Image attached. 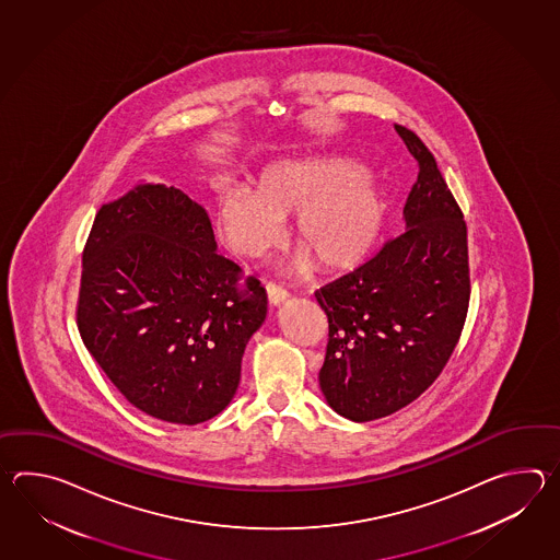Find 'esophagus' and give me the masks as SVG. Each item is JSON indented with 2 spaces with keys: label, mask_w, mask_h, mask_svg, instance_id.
Here are the masks:
<instances>
[{
  "label": "esophagus",
  "mask_w": 560,
  "mask_h": 560,
  "mask_svg": "<svg viewBox=\"0 0 560 560\" xmlns=\"http://www.w3.org/2000/svg\"><path fill=\"white\" fill-rule=\"evenodd\" d=\"M266 294H268V302L272 306H280V304H284L285 300H288V292H285L284 288H280V285L266 284Z\"/></svg>",
  "instance_id": "obj_1"
}]
</instances>
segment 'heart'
Instances as JSON below:
<instances>
[{"instance_id":"heart-1","label":"heart","mask_w":560,"mask_h":560,"mask_svg":"<svg viewBox=\"0 0 560 560\" xmlns=\"http://www.w3.org/2000/svg\"><path fill=\"white\" fill-rule=\"evenodd\" d=\"M292 214V238L302 248L294 266L314 260L324 272H345L372 250L384 202L369 174L338 155L276 160L256 174L252 190L232 186L215 198V230L240 258L275 250Z\"/></svg>"}]
</instances>
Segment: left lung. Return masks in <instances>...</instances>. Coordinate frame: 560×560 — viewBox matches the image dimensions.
Segmentation results:
<instances>
[{
	"mask_svg": "<svg viewBox=\"0 0 560 560\" xmlns=\"http://www.w3.org/2000/svg\"><path fill=\"white\" fill-rule=\"evenodd\" d=\"M394 130L420 167L406 200V232L316 290L328 316L322 394L354 422L393 415L441 376L470 300L463 212L429 148L405 126Z\"/></svg>",
	"mask_w": 560,
	"mask_h": 560,
	"instance_id": "left-lung-1",
	"label": "left lung"
}]
</instances>
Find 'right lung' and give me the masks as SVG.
Instances as JSON below:
<instances>
[{"label":"right lung","instance_id":"add662e5","mask_svg":"<svg viewBox=\"0 0 560 560\" xmlns=\"http://www.w3.org/2000/svg\"><path fill=\"white\" fill-rule=\"evenodd\" d=\"M200 203L140 184L104 203L82 256L78 328L130 405L172 424L220 415L240 384L268 298L218 254Z\"/></svg>","mask_w":560,"mask_h":560}]
</instances>
